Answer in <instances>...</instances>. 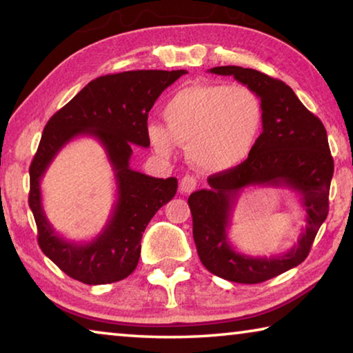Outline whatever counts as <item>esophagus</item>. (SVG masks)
Returning a JSON list of instances; mask_svg holds the SVG:
<instances>
[{
  "label": "esophagus",
  "instance_id": "obj_1",
  "mask_svg": "<svg viewBox=\"0 0 353 353\" xmlns=\"http://www.w3.org/2000/svg\"><path fill=\"white\" fill-rule=\"evenodd\" d=\"M196 187H198V181H196L194 176H183L181 179V185H179L182 193H191V191L196 190Z\"/></svg>",
  "mask_w": 353,
  "mask_h": 353
}]
</instances>
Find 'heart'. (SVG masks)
<instances>
[{
    "label": "heart",
    "instance_id": "b5f03b06",
    "mask_svg": "<svg viewBox=\"0 0 353 353\" xmlns=\"http://www.w3.org/2000/svg\"><path fill=\"white\" fill-rule=\"evenodd\" d=\"M163 118L166 126L146 128L149 145L160 157H171L183 145L198 168L223 172L252 154L265 126V107L246 85L194 83L168 101Z\"/></svg>",
    "mask_w": 353,
    "mask_h": 353
}]
</instances>
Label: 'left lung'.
I'll use <instances>...</instances> for the list:
<instances>
[{
  "mask_svg": "<svg viewBox=\"0 0 353 353\" xmlns=\"http://www.w3.org/2000/svg\"><path fill=\"white\" fill-rule=\"evenodd\" d=\"M210 73L234 76L252 88L265 107V126L252 154L241 165L210 176L207 179L210 188L190 194L193 238L202 265L214 276L236 283H261L301 265L327 218L333 177L327 132L321 119L285 82L235 65L214 67ZM255 184L296 190L307 214L298 244L270 259L240 254L226 236L237 196Z\"/></svg>",
  "mask_w": 353,
  "mask_h": 353,
  "instance_id": "8db88e82",
  "label": "left lung"
}]
</instances>
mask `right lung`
<instances>
[{
    "mask_svg": "<svg viewBox=\"0 0 353 353\" xmlns=\"http://www.w3.org/2000/svg\"><path fill=\"white\" fill-rule=\"evenodd\" d=\"M185 70H137L105 74L88 82L46 123L29 168V207L39 246L71 279L87 285L126 279L139 265L141 236L160 207L174 198L177 179H157L129 166L132 145L148 148V113L165 88ZM97 138L116 172L117 201L101 234L88 243L56 234L41 205L39 181L58 151L76 136Z\"/></svg>",
    "mask_w": 353,
    "mask_h": 353,
    "instance_id": "1",
    "label": "right lung"
}]
</instances>
